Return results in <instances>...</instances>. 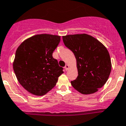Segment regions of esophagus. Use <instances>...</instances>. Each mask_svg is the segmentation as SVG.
I'll return each instance as SVG.
<instances>
[{
    "mask_svg": "<svg viewBox=\"0 0 126 126\" xmlns=\"http://www.w3.org/2000/svg\"><path fill=\"white\" fill-rule=\"evenodd\" d=\"M69 66L68 65V64H66V66H64V68H65L66 71H68V69H69Z\"/></svg>",
    "mask_w": 126,
    "mask_h": 126,
    "instance_id": "1",
    "label": "esophagus"
}]
</instances>
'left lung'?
<instances>
[{
    "instance_id": "1",
    "label": "left lung",
    "mask_w": 126,
    "mask_h": 126,
    "mask_svg": "<svg viewBox=\"0 0 126 126\" xmlns=\"http://www.w3.org/2000/svg\"><path fill=\"white\" fill-rule=\"evenodd\" d=\"M64 45L74 53L78 76L71 82L82 94H94L107 82L111 70L109 52L95 37L86 34L63 36Z\"/></svg>"
}]
</instances>
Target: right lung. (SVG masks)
Listing matches in <instances>:
<instances>
[{
    "label": "right lung",
    "instance_id": "add662e5",
    "mask_svg": "<svg viewBox=\"0 0 126 126\" xmlns=\"http://www.w3.org/2000/svg\"><path fill=\"white\" fill-rule=\"evenodd\" d=\"M60 41L59 36L37 34L26 39L17 48L13 70L19 84L31 94H46L63 73V68L52 57Z\"/></svg>",
    "mask_w": 126,
    "mask_h": 126
}]
</instances>
